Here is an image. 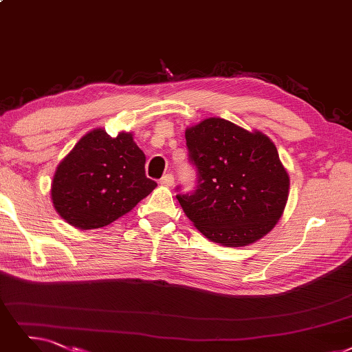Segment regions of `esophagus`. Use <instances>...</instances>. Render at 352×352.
Masks as SVG:
<instances>
[{"instance_id": "34e87169", "label": "esophagus", "mask_w": 352, "mask_h": 352, "mask_svg": "<svg viewBox=\"0 0 352 352\" xmlns=\"http://www.w3.org/2000/svg\"><path fill=\"white\" fill-rule=\"evenodd\" d=\"M173 184H175V177H173V175H170V173L164 175V176L160 179V185H163V186L170 188V186H173Z\"/></svg>"}]
</instances>
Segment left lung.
Segmentation results:
<instances>
[{"instance_id": "1", "label": "left lung", "mask_w": 352, "mask_h": 352, "mask_svg": "<svg viewBox=\"0 0 352 352\" xmlns=\"http://www.w3.org/2000/svg\"><path fill=\"white\" fill-rule=\"evenodd\" d=\"M185 137L199 179L177 201L196 230L225 247H245L269 234L290 188L272 140L217 117L188 127Z\"/></svg>"}]
</instances>
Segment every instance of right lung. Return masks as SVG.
Segmentation results:
<instances>
[{
	"mask_svg": "<svg viewBox=\"0 0 352 352\" xmlns=\"http://www.w3.org/2000/svg\"><path fill=\"white\" fill-rule=\"evenodd\" d=\"M144 164L131 133L111 137L94 129L56 168L50 189L56 212L79 230L107 227L157 186L146 176Z\"/></svg>",
	"mask_w": 352,
	"mask_h": 352,
	"instance_id": "obj_1",
	"label": "right lung"
}]
</instances>
